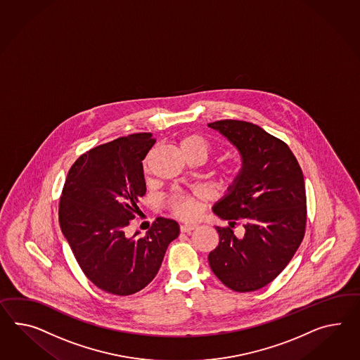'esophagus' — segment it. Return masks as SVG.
Wrapping results in <instances>:
<instances>
[{"mask_svg": "<svg viewBox=\"0 0 360 360\" xmlns=\"http://www.w3.org/2000/svg\"><path fill=\"white\" fill-rule=\"evenodd\" d=\"M195 229H197V224H181L180 226V231L184 233H191Z\"/></svg>", "mask_w": 360, "mask_h": 360, "instance_id": "34e87169", "label": "esophagus"}]
</instances>
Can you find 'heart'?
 Instances as JSON below:
<instances>
[{"instance_id": "obj_1", "label": "heart", "mask_w": 360, "mask_h": 360, "mask_svg": "<svg viewBox=\"0 0 360 360\" xmlns=\"http://www.w3.org/2000/svg\"><path fill=\"white\" fill-rule=\"evenodd\" d=\"M181 148H183L186 157L188 155H198L205 160L212 153V146H210L209 141L202 136H200V134H189V136H186V137L181 139ZM148 160H150V155L143 162L145 172H148V169H150ZM231 175L232 174L229 169H226L223 172V176H224L226 180H231V177H232ZM202 197L201 192H195L193 194L174 192L168 197V205H169L171 210L176 217H179L181 219H193L197 217L198 210H200L198 200L202 198Z\"/></svg>"}]
</instances>
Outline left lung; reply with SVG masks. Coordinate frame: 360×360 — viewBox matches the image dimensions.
<instances>
[{"label":"left lung","mask_w":360,"mask_h":360,"mask_svg":"<svg viewBox=\"0 0 360 360\" xmlns=\"http://www.w3.org/2000/svg\"><path fill=\"white\" fill-rule=\"evenodd\" d=\"M207 125L238 148L243 162L229 193L212 207L230 227H215L219 244L209 264L231 290L256 291L281 274L304 238L303 171L286 143L258 125L240 120ZM236 222L246 230L241 240L231 231Z\"/></svg>","instance_id":"obj_1"}]
</instances>
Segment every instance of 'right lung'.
<instances>
[{"instance_id":"obj_1","label":"right lung","mask_w":360,"mask_h":360,"mask_svg":"<svg viewBox=\"0 0 360 360\" xmlns=\"http://www.w3.org/2000/svg\"><path fill=\"white\" fill-rule=\"evenodd\" d=\"M151 133H136L86 151L69 169L58 206L61 231L84 276L113 295L136 294L157 276L179 224L159 217L145 236L127 229L146 193L142 160Z\"/></svg>"}]
</instances>
